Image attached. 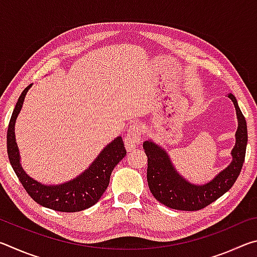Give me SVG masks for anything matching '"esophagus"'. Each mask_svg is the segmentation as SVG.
I'll return each mask as SVG.
<instances>
[{"label": "esophagus", "instance_id": "esophagus-1", "mask_svg": "<svg viewBox=\"0 0 257 257\" xmlns=\"http://www.w3.org/2000/svg\"><path fill=\"white\" fill-rule=\"evenodd\" d=\"M142 133L143 128L139 123H134L130 125V128L127 133V136H125V146L129 151L134 150L139 143H141L142 139Z\"/></svg>", "mask_w": 257, "mask_h": 257}]
</instances>
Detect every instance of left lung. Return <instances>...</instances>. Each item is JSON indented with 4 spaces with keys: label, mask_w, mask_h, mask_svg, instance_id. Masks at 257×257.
I'll use <instances>...</instances> for the list:
<instances>
[{
    "label": "left lung",
    "mask_w": 257,
    "mask_h": 257,
    "mask_svg": "<svg viewBox=\"0 0 257 257\" xmlns=\"http://www.w3.org/2000/svg\"><path fill=\"white\" fill-rule=\"evenodd\" d=\"M228 97L234 104L238 118L236 145L232 150V162L211 182L203 186L191 185L178 175L170 159L163 150L152 142H144L147 156V184L156 201L167 207L179 211H198L210 205L231 188L241 171L246 155L247 124L232 94Z\"/></svg>",
    "instance_id": "1"
}]
</instances>
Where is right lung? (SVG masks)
<instances>
[{"instance_id": "add662e5", "label": "right lung", "mask_w": 257, "mask_h": 257, "mask_svg": "<svg viewBox=\"0 0 257 257\" xmlns=\"http://www.w3.org/2000/svg\"><path fill=\"white\" fill-rule=\"evenodd\" d=\"M29 85L18 98L12 112L7 134V149L10 163L25 190L35 202L42 206L59 212H80L98 202L106 190L113 169L122 160L127 152L122 138L118 137L108 144L98 158L84 173L66 184L60 186H44L26 175L19 162V151L15 137V123L23 107Z\"/></svg>"}]
</instances>
